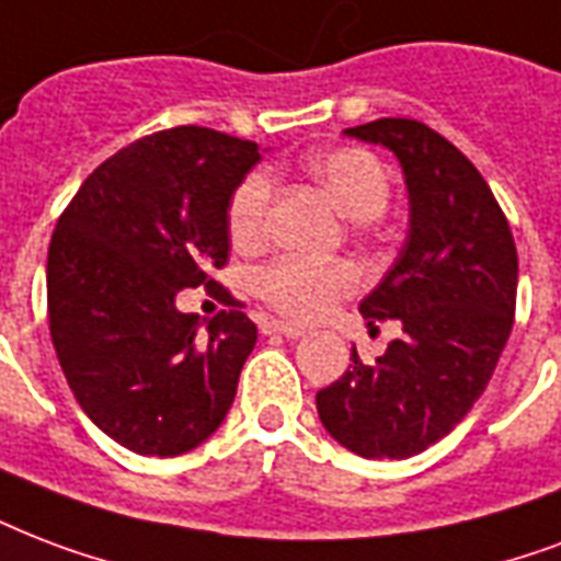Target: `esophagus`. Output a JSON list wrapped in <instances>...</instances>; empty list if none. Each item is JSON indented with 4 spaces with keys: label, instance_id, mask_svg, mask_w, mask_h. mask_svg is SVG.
I'll list each match as a JSON object with an SVG mask.
<instances>
[{
    "label": "esophagus",
    "instance_id": "esophagus-1",
    "mask_svg": "<svg viewBox=\"0 0 561 561\" xmlns=\"http://www.w3.org/2000/svg\"><path fill=\"white\" fill-rule=\"evenodd\" d=\"M262 329H264V335H285V337L306 335L302 329L294 327V323H285V320H267Z\"/></svg>",
    "mask_w": 561,
    "mask_h": 561
}]
</instances>
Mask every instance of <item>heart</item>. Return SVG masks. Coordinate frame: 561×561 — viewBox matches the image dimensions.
I'll return each mask as SVG.
<instances>
[{
	"label": "heart",
	"instance_id": "heart-1",
	"mask_svg": "<svg viewBox=\"0 0 561 561\" xmlns=\"http://www.w3.org/2000/svg\"><path fill=\"white\" fill-rule=\"evenodd\" d=\"M311 176L318 179L332 203L350 220H376L391 196V179L382 161L367 149L337 147L311 156ZM271 203V182L264 173H250L232 191L226 208V226L234 247H252L264 232ZM358 273L344 262H311L302 255H282L255 276V294L290 320L323 318L337 299L353 294Z\"/></svg>",
	"mask_w": 561,
	"mask_h": 561
}]
</instances>
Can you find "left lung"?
Masks as SVG:
<instances>
[{"label": "left lung", "mask_w": 561, "mask_h": 561, "mask_svg": "<svg viewBox=\"0 0 561 561\" xmlns=\"http://www.w3.org/2000/svg\"><path fill=\"white\" fill-rule=\"evenodd\" d=\"M344 135L403 167L409 234L358 306L367 327L400 320L403 337L374 365L353 347L347 374L318 391V414L356 456L409 459L442 442L485 391L515 320L518 252L480 170L438 131L382 117Z\"/></svg>", "instance_id": "left-lung-1"}]
</instances>
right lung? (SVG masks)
<instances>
[{
	"label": "right lung",
	"mask_w": 561,
	"mask_h": 561,
	"mask_svg": "<svg viewBox=\"0 0 561 561\" xmlns=\"http://www.w3.org/2000/svg\"><path fill=\"white\" fill-rule=\"evenodd\" d=\"M262 149L179 126L128 144L84 179L55 226L46 302L67 385L102 433L140 456H182L217 433L255 323L176 309L229 259L226 208Z\"/></svg>",
	"instance_id": "obj_1"
}]
</instances>
